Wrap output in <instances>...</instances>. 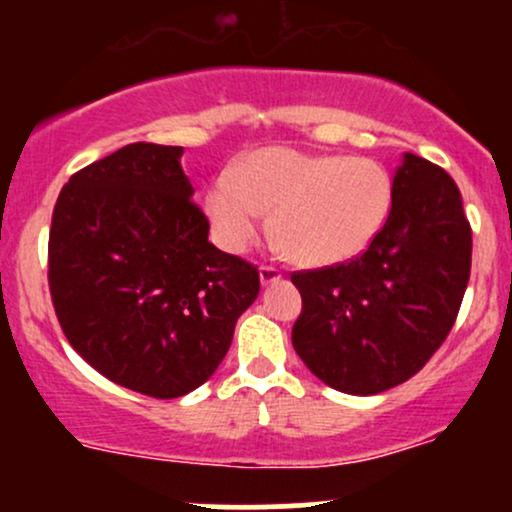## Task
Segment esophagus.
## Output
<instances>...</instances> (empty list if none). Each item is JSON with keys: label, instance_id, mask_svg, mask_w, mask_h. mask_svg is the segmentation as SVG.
Segmentation results:
<instances>
[{"label": "esophagus", "instance_id": "esophagus-1", "mask_svg": "<svg viewBox=\"0 0 512 512\" xmlns=\"http://www.w3.org/2000/svg\"><path fill=\"white\" fill-rule=\"evenodd\" d=\"M281 279V269L274 267V264H262L260 267V281L264 286L274 284V281Z\"/></svg>", "mask_w": 512, "mask_h": 512}]
</instances>
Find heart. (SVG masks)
Wrapping results in <instances>:
<instances>
[{"mask_svg": "<svg viewBox=\"0 0 512 512\" xmlns=\"http://www.w3.org/2000/svg\"><path fill=\"white\" fill-rule=\"evenodd\" d=\"M221 248L245 250L274 209V228L303 264H339L370 248L392 207V180L373 158L269 146L252 151L207 192Z\"/></svg>", "mask_w": 512, "mask_h": 512, "instance_id": "1", "label": "heart"}]
</instances>
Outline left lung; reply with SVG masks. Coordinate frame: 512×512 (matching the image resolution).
Here are the masks:
<instances>
[{"label":"left lung","instance_id":"1","mask_svg":"<svg viewBox=\"0 0 512 512\" xmlns=\"http://www.w3.org/2000/svg\"><path fill=\"white\" fill-rule=\"evenodd\" d=\"M472 269V226L455 180L404 154L392 207L370 248L349 262L293 272L303 298L296 354L346 395H378L419 373L445 342Z\"/></svg>","mask_w":512,"mask_h":512}]
</instances>
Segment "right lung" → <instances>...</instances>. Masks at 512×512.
Returning <instances> with one entry per match:
<instances>
[{"instance_id":"1","label":"right lung","mask_w":512,"mask_h":512,"mask_svg":"<svg viewBox=\"0 0 512 512\" xmlns=\"http://www.w3.org/2000/svg\"><path fill=\"white\" fill-rule=\"evenodd\" d=\"M180 156L182 146L137 142L76 170L48 240L64 337L105 378L156 399L219 368L260 293L255 264L209 243Z\"/></svg>"}]
</instances>
